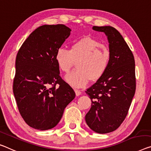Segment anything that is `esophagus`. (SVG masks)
I'll return each instance as SVG.
<instances>
[{"label": "esophagus", "instance_id": "obj_1", "mask_svg": "<svg viewBox=\"0 0 151 151\" xmlns=\"http://www.w3.org/2000/svg\"><path fill=\"white\" fill-rule=\"evenodd\" d=\"M75 92H76V96H80V95L82 94V92L80 91V90H75Z\"/></svg>", "mask_w": 151, "mask_h": 151}]
</instances>
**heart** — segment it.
<instances>
[{
	"instance_id": "b5f03b06",
	"label": "heart",
	"mask_w": 151,
	"mask_h": 151,
	"mask_svg": "<svg viewBox=\"0 0 151 151\" xmlns=\"http://www.w3.org/2000/svg\"><path fill=\"white\" fill-rule=\"evenodd\" d=\"M110 52L101 42L91 38H83L71 44L69 50L60 48L55 54V61L60 70L68 73L78 61L77 70L66 76L65 80L74 88H82L92 80L101 78L107 69Z\"/></svg>"
}]
</instances>
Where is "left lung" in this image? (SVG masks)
I'll return each mask as SVG.
<instances>
[{
    "label": "left lung",
    "instance_id": "obj_1",
    "mask_svg": "<svg viewBox=\"0 0 151 151\" xmlns=\"http://www.w3.org/2000/svg\"><path fill=\"white\" fill-rule=\"evenodd\" d=\"M107 37L110 61L105 74L86 91L92 101L86 122L99 134L115 131L128 113L136 91L135 61L128 45L111 26H93Z\"/></svg>",
    "mask_w": 151,
    "mask_h": 151
}]
</instances>
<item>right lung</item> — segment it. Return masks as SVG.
<instances>
[{"instance_id":"right-lung-1","label":"right lung","mask_w":151,"mask_h":151,"mask_svg":"<svg viewBox=\"0 0 151 151\" xmlns=\"http://www.w3.org/2000/svg\"><path fill=\"white\" fill-rule=\"evenodd\" d=\"M71 31L63 24L38 27L16 57L13 94L23 119L34 129L47 130L56 126L76 96L72 88L60 77L55 61L57 50Z\"/></svg>"}]
</instances>
